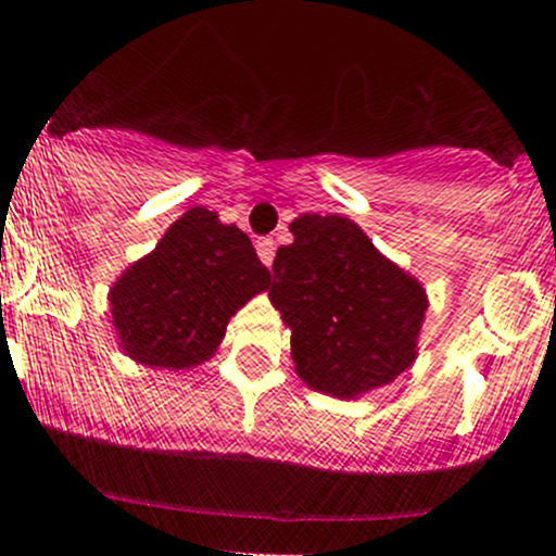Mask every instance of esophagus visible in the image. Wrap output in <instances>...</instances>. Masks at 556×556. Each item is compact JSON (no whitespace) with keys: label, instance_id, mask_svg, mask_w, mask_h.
I'll return each instance as SVG.
<instances>
[{"label":"esophagus","instance_id":"34e87169","mask_svg":"<svg viewBox=\"0 0 556 556\" xmlns=\"http://www.w3.org/2000/svg\"><path fill=\"white\" fill-rule=\"evenodd\" d=\"M257 254H260V260H263V266L271 268L274 254H277V247H274L271 238H260V241H257Z\"/></svg>","mask_w":556,"mask_h":556}]
</instances>
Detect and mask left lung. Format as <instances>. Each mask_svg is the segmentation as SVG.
I'll use <instances>...</instances> for the list:
<instances>
[{"label":"left lung","mask_w":556,"mask_h":556,"mask_svg":"<svg viewBox=\"0 0 556 556\" xmlns=\"http://www.w3.org/2000/svg\"><path fill=\"white\" fill-rule=\"evenodd\" d=\"M277 249L268 299L290 329V357L307 388L357 399L418 357L427 290L384 257L346 216L302 213Z\"/></svg>","instance_id":"8db88e82"}]
</instances>
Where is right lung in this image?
Wrapping results in <instances>:
<instances>
[{"label":"right lung","mask_w":556,"mask_h":556,"mask_svg":"<svg viewBox=\"0 0 556 556\" xmlns=\"http://www.w3.org/2000/svg\"><path fill=\"white\" fill-rule=\"evenodd\" d=\"M268 288L249 235L191 207L108 293L118 349L135 363L191 371L222 346L227 324Z\"/></svg>","instance_id":"add662e5"}]
</instances>
